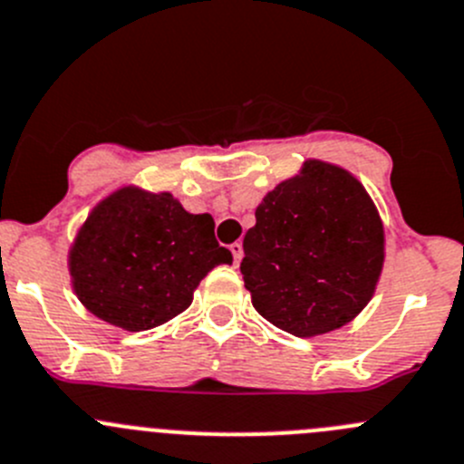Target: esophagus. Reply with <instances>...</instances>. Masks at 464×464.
<instances>
[{
	"label": "esophagus",
	"mask_w": 464,
	"mask_h": 464,
	"mask_svg": "<svg viewBox=\"0 0 464 464\" xmlns=\"http://www.w3.org/2000/svg\"><path fill=\"white\" fill-rule=\"evenodd\" d=\"M231 254H233V263L240 265L242 256H245V249H242L240 242H233V245H231Z\"/></svg>",
	"instance_id": "1"
}]
</instances>
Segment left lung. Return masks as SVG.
I'll return each instance as SVG.
<instances>
[{
    "label": "left lung",
    "mask_w": 464,
    "mask_h": 464,
    "mask_svg": "<svg viewBox=\"0 0 464 464\" xmlns=\"http://www.w3.org/2000/svg\"><path fill=\"white\" fill-rule=\"evenodd\" d=\"M242 246L240 272L254 308L281 331L314 337L370 304L385 231L352 172L310 159L265 195Z\"/></svg>",
    "instance_id": "8db88e82"
}]
</instances>
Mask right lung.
<instances>
[{"mask_svg": "<svg viewBox=\"0 0 464 464\" xmlns=\"http://www.w3.org/2000/svg\"><path fill=\"white\" fill-rule=\"evenodd\" d=\"M233 256L208 213L192 215L169 192L122 186L99 201L67 254L81 304L124 331H150L192 304L201 278Z\"/></svg>", "mask_w": 464, "mask_h": 464, "instance_id": "right-lung-1", "label": "right lung"}]
</instances>
